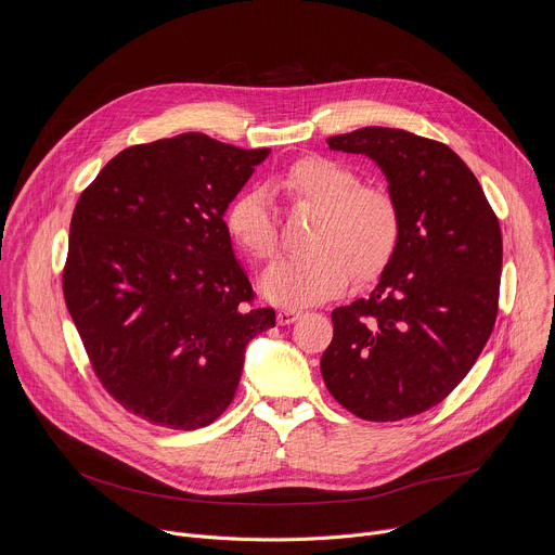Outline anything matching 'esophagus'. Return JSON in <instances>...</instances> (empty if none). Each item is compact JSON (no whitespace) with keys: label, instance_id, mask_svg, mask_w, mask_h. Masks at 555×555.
I'll use <instances>...</instances> for the list:
<instances>
[{"label":"esophagus","instance_id":"34e87169","mask_svg":"<svg viewBox=\"0 0 555 555\" xmlns=\"http://www.w3.org/2000/svg\"><path fill=\"white\" fill-rule=\"evenodd\" d=\"M300 315V309H294V307H285V309H281L279 313H276V321H279V325H289V323H294L296 319Z\"/></svg>","mask_w":555,"mask_h":555}]
</instances>
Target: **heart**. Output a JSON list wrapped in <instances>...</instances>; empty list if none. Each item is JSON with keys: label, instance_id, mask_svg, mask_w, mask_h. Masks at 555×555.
<instances>
[{"label": "heart", "instance_id": "b5f03b06", "mask_svg": "<svg viewBox=\"0 0 555 555\" xmlns=\"http://www.w3.org/2000/svg\"><path fill=\"white\" fill-rule=\"evenodd\" d=\"M294 208L313 212L305 234L307 255L274 261L261 292L283 307H300L340 294L351 274L371 281L384 272L402 240V208L382 184H362L343 163L307 155L272 180ZM230 240L255 259L279 246V225L259 191L236 195L223 217Z\"/></svg>", "mask_w": 555, "mask_h": 555}]
</instances>
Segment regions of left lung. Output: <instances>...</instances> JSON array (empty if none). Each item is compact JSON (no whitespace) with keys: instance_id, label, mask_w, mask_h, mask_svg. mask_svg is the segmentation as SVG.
<instances>
[{"instance_id":"1","label":"left lung","mask_w":555,"mask_h":555,"mask_svg":"<svg viewBox=\"0 0 555 555\" xmlns=\"http://www.w3.org/2000/svg\"><path fill=\"white\" fill-rule=\"evenodd\" d=\"M327 144L379 165L402 208V240L371 296L332 311L323 379L360 420H406L448 398L494 330L503 268L499 217L443 142L364 127Z\"/></svg>"}]
</instances>
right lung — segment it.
<instances>
[{
    "instance_id": "right-lung-1",
    "label": "right lung",
    "mask_w": 555,
    "mask_h": 555,
    "mask_svg": "<svg viewBox=\"0 0 555 555\" xmlns=\"http://www.w3.org/2000/svg\"><path fill=\"white\" fill-rule=\"evenodd\" d=\"M270 149L182 133L120 151L69 221L63 296L94 375L135 417L212 424L272 307L236 263L223 212Z\"/></svg>"
}]
</instances>
